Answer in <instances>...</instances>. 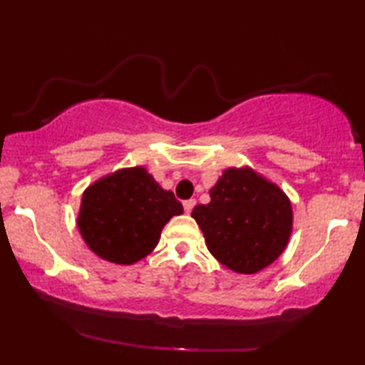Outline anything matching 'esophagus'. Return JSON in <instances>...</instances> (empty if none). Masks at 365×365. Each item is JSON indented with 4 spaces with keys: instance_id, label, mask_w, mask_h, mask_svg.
<instances>
[{
    "instance_id": "34e87169",
    "label": "esophagus",
    "mask_w": 365,
    "mask_h": 365,
    "mask_svg": "<svg viewBox=\"0 0 365 365\" xmlns=\"http://www.w3.org/2000/svg\"><path fill=\"white\" fill-rule=\"evenodd\" d=\"M182 206H184V211L189 214L192 211V207L196 206V199H187V201L182 202Z\"/></svg>"
}]
</instances>
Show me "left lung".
I'll return each mask as SVG.
<instances>
[{"mask_svg":"<svg viewBox=\"0 0 365 365\" xmlns=\"http://www.w3.org/2000/svg\"><path fill=\"white\" fill-rule=\"evenodd\" d=\"M191 216L209 252L239 274H254L281 256L292 231L286 194L252 169L229 168Z\"/></svg>","mask_w":365,"mask_h":365,"instance_id":"1","label":"left lung"}]
</instances>
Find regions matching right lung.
Masks as SVG:
<instances>
[{
  "mask_svg": "<svg viewBox=\"0 0 365 365\" xmlns=\"http://www.w3.org/2000/svg\"><path fill=\"white\" fill-rule=\"evenodd\" d=\"M179 214L182 204L173 191H164L144 168H129L84 191L78 227L101 259L133 264L156 247L163 227Z\"/></svg>",
  "mask_w": 365,
  "mask_h": 365,
  "instance_id": "1",
  "label": "right lung"
}]
</instances>
